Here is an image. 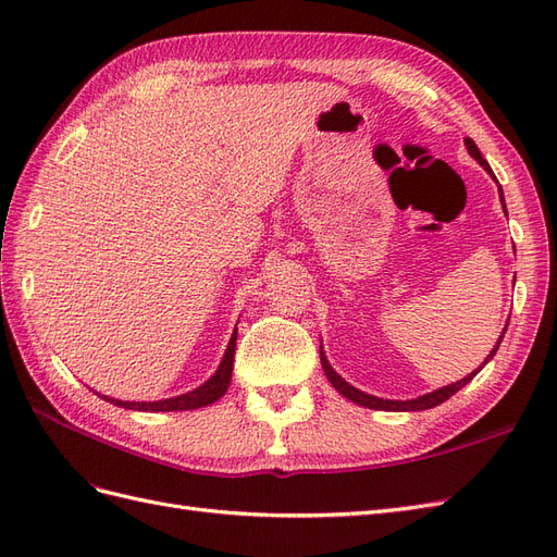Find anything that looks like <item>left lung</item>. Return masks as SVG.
Segmentation results:
<instances>
[{
	"mask_svg": "<svg viewBox=\"0 0 557 557\" xmlns=\"http://www.w3.org/2000/svg\"><path fill=\"white\" fill-rule=\"evenodd\" d=\"M465 146H467V150H469V156L474 158V160H479V164L483 166V170L487 172V174H493V170H491V164H487L485 160H483V156H481V150H479V146L471 141L469 137L465 139ZM493 178H495V174H493ZM499 197H502V205H504V195H502V185H499ZM504 211H507V207H504ZM509 325V323H507ZM504 332H507V327H504ZM504 332H502V336H499V342H497V346L491 350V356L485 358V362L491 360L495 352H497V348H499V344H502V339H504ZM320 362H323V369H325V376L330 379V383L334 385V391H339L346 399H350V401H356V404H360V407H367V409H379V411H425V409H432V407H440L442 401H446L448 397H453L455 393L460 391V387H465L471 379L476 376V372H471L469 376H465L462 381H458V383H450V385H444V387H440V391H434V393H428V395H423V397H416V399H407V401H401V399H381V397H374V395H367V393H362V391H358V387H352L350 383H346L339 374L334 372V369L330 367V362H327V358H325V352H323V348H320ZM483 362V364H485Z\"/></svg>",
	"mask_w": 557,
	"mask_h": 557,
	"instance_id": "8db88e82",
	"label": "left lung"
}]
</instances>
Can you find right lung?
<instances>
[{
  "label": "right lung",
  "instance_id": "right-lung-1",
  "mask_svg": "<svg viewBox=\"0 0 557 557\" xmlns=\"http://www.w3.org/2000/svg\"><path fill=\"white\" fill-rule=\"evenodd\" d=\"M234 348H237V330L232 332L227 350L223 356L221 367L215 369V374L205 383L195 387V391L172 397V399H160V401H121L102 395V399L115 404V407L132 409V411H188V409H199L207 407V404H213L215 399H221L227 391V385L232 381V364H234Z\"/></svg>",
  "mask_w": 557,
  "mask_h": 557
}]
</instances>
